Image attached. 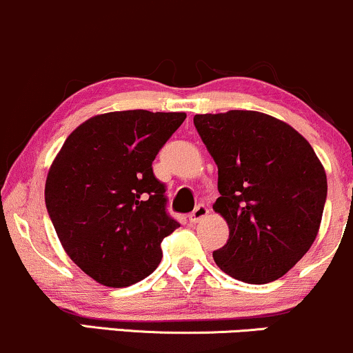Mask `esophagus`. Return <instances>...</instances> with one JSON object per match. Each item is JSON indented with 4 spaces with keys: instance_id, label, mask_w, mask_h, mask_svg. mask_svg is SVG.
I'll return each mask as SVG.
<instances>
[{
    "instance_id": "obj_1",
    "label": "esophagus",
    "mask_w": 353,
    "mask_h": 353,
    "mask_svg": "<svg viewBox=\"0 0 353 353\" xmlns=\"http://www.w3.org/2000/svg\"><path fill=\"white\" fill-rule=\"evenodd\" d=\"M208 214H209V209L205 208L204 204H199V205H197L196 209L192 210V212H190V216H189V221L192 222V224H196V222H201L202 219H204V217H208Z\"/></svg>"
}]
</instances>
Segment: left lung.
<instances>
[{
	"instance_id": "left-lung-1",
	"label": "left lung",
	"mask_w": 353,
	"mask_h": 353,
	"mask_svg": "<svg viewBox=\"0 0 353 353\" xmlns=\"http://www.w3.org/2000/svg\"><path fill=\"white\" fill-rule=\"evenodd\" d=\"M194 125L219 169L212 205L229 225L216 264L247 283L281 279L317 237L327 176L305 137L257 111L196 114Z\"/></svg>"
}]
</instances>
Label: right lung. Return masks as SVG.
Instances as JSON below:
<instances>
[{"mask_svg":"<svg viewBox=\"0 0 353 353\" xmlns=\"http://www.w3.org/2000/svg\"><path fill=\"white\" fill-rule=\"evenodd\" d=\"M185 112H106L78 125L48 172L44 201L71 261L106 287L151 275L161 242L179 228L152 161Z\"/></svg>","mask_w":353,"mask_h":353,"instance_id":"obj_1","label":"right lung"}]
</instances>
